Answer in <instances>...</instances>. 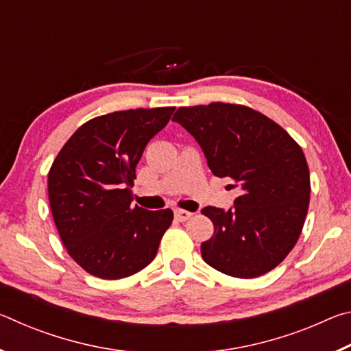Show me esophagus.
<instances>
[{
  "instance_id": "34e87169",
  "label": "esophagus",
  "mask_w": 351,
  "mask_h": 351,
  "mask_svg": "<svg viewBox=\"0 0 351 351\" xmlns=\"http://www.w3.org/2000/svg\"><path fill=\"white\" fill-rule=\"evenodd\" d=\"M175 218L178 219V221H187V219L192 218V213L187 210L178 209V210H175Z\"/></svg>"
}]
</instances>
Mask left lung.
Returning a JSON list of instances; mask_svg holds the SVG:
<instances>
[{"label": "left lung", "instance_id": "8db88e82", "mask_svg": "<svg viewBox=\"0 0 351 351\" xmlns=\"http://www.w3.org/2000/svg\"><path fill=\"white\" fill-rule=\"evenodd\" d=\"M171 121L197 139L213 175L230 178L241 190L234 209L201 210L215 228L201 245L206 263L239 278L274 269L299 240L310 204V170L300 145L245 105L181 106Z\"/></svg>", "mask_w": 351, "mask_h": 351}]
</instances>
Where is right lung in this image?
<instances>
[{"label":"right lung","instance_id":"add662e5","mask_svg":"<svg viewBox=\"0 0 351 351\" xmlns=\"http://www.w3.org/2000/svg\"><path fill=\"white\" fill-rule=\"evenodd\" d=\"M175 106L114 111L94 117L58 152L47 175L58 235L77 265L117 280L156 257L173 212L133 206L136 165Z\"/></svg>","mask_w":351,"mask_h":351}]
</instances>
